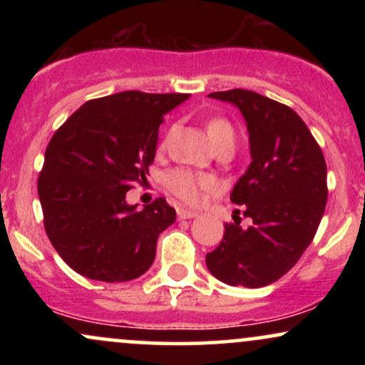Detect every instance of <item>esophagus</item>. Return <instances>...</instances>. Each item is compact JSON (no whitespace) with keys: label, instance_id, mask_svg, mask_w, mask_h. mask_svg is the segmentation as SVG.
Segmentation results:
<instances>
[{"label":"esophagus","instance_id":"34e87169","mask_svg":"<svg viewBox=\"0 0 365 365\" xmlns=\"http://www.w3.org/2000/svg\"><path fill=\"white\" fill-rule=\"evenodd\" d=\"M177 215H178L180 220H190V217H195L197 215H199V212L190 211V209H185V207H178Z\"/></svg>","mask_w":365,"mask_h":365}]
</instances>
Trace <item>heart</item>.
<instances>
[{
  "mask_svg": "<svg viewBox=\"0 0 365 365\" xmlns=\"http://www.w3.org/2000/svg\"><path fill=\"white\" fill-rule=\"evenodd\" d=\"M207 133L212 144H217L221 140H233V137H235L232 125L220 118L209 121ZM166 187L183 202L199 204L206 192L215 190L216 180L206 173H195L190 170H173L166 177Z\"/></svg>",
  "mask_w": 365,
  "mask_h": 365,
  "instance_id": "1",
  "label": "heart"
}]
</instances>
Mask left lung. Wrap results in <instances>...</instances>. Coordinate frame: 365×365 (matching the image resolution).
<instances>
[{"instance_id":"1","label":"left lung","mask_w":365,"mask_h":365,"mask_svg":"<svg viewBox=\"0 0 365 365\" xmlns=\"http://www.w3.org/2000/svg\"><path fill=\"white\" fill-rule=\"evenodd\" d=\"M209 98L232 103L247 123L252 161L230 200L252 223L225 225L207 269L232 287H266L295 266L316 235L328 200L324 156L292 108L244 89Z\"/></svg>"}]
</instances>
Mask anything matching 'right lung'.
I'll return each instance as SVG.
<instances>
[{"label": "right lung", "mask_w": 365, "mask_h": 365, "mask_svg": "<svg viewBox=\"0 0 365 365\" xmlns=\"http://www.w3.org/2000/svg\"><path fill=\"white\" fill-rule=\"evenodd\" d=\"M187 99L118 92L82 104L54 132L37 192L46 233L78 274L130 282L154 262L159 233L177 212L163 197L139 211L127 192L149 173L165 115Z\"/></svg>", "instance_id": "add662e5"}]
</instances>
